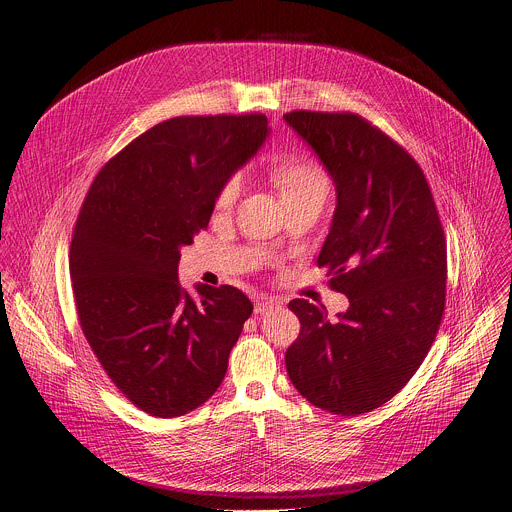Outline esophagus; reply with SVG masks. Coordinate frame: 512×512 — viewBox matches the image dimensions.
Here are the masks:
<instances>
[{
    "mask_svg": "<svg viewBox=\"0 0 512 512\" xmlns=\"http://www.w3.org/2000/svg\"><path fill=\"white\" fill-rule=\"evenodd\" d=\"M279 306H281V302L275 300V298H261V300L255 304V314H257V316L269 314V312H273V310L279 308Z\"/></svg>",
    "mask_w": 512,
    "mask_h": 512,
    "instance_id": "1",
    "label": "esophagus"
}]
</instances>
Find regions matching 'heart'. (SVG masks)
Here are the masks:
<instances>
[{"instance_id": "obj_1", "label": "heart", "mask_w": 512, "mask_h": 512, "mask_svg": "<svg viewBox=\"0 0 512 512\" xmlns=\"http://www.w3.org/2000/svg\"><path fill=\"white\" fill-rule=\"evenodd\" d=\"M271 182L279 192L283 204L308 196H320L326 200L330 194V178L326 170L310 158H283L271 166ZM243 190L241 174L231 176L216 196V208L227 210L235 204Z\"/></svg>"}]
</instances>
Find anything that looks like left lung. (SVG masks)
<instances>
[{
  "label": "left lung",
  "instance_id": "1",
  "mask_svg": "<svg viewBox=\"0 0 512 512\" xmlns=\"http://www.w3.org/2000/svg\"><path fill=\"white\" fill-rule=\"evenodd\" d=\"M283 117L336 184L318 267L350 302L336 320L324 306L289 302L302 328L285 369L312 405L369 413L409 383L440 330L448 279L440 214L419 164L371 121L348 111Z\"/></svg>",
  "mask_w": 512,
  "mask_h": 512
}]
</instances>
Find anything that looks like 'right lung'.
<instances>
[{
    "label": "right lung",
    "mask_w": 512,
    "mask_h": 512,
    "mask_svg": "<svg viewBox=\"0 0 512 512\" xmlns=\"http://www.w3.org/2000/svg\"><path fill=\"white\" fill-rule=\"evenodd\" d=\"M267 133L263 113L172 117L113 156L81 206L70 243L79 324L113 385L154 417L214 395L253 312L233 285H198L194 302L178 261Z\"/></svg>",
    "instance_id": "right-lung-1"
}]
</instances>
